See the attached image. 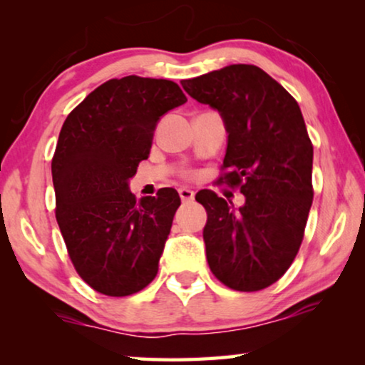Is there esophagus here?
<instances>
[{
  "mask_svg": "<svg viewBox=\"0 0 365 365\" xmlns=\"http://www.w3.org/2000/svg\"><path fill=\"white\" fill-rule=\"evenodd\" d=\"M179 197H181L182 202H191L194 199V191L187 187H181L179 189Z\"/></svg>",
  "mask_w": 365,
  "mask_h": 365,
  "instance_id": "obj_1",
  "label": "esophagus"
}]
</instances>
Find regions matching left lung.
<instances>
[{"instance_id": "1", "label": "left lung", "mask_w": 365, "mask_h": 365, "mask_svg": "<svg viewBox=\"0 0 365 365\" xmlns=\"http://www.w3.org/2000/svg\"><path fill=\"white\" fill-rule=\"evenodd\" d=\"M181 84L221 113L227 149L219 182L246 197L232 209L214 191L196 196L207 212V264L224 286L261 291L291 267L312 206L314 149L301 108L254 64H231Z\"/></svg>"}]
</instances>
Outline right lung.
Segmentation results:
<instances>
[{
	"instance_id": "obj_1",
	"label": "right lung",
	"mask_w": 365,
	"mask_h": 365,
	"mask_svg": "<svg viewBox=\"0 0 365 365\" xmlns=\"http://www.w3.org/2000/svg\"><path fill=\"white\" fill-rule=\"evenodd\" d=\"M187 101L168 79H109L64 121L51 161L56 221L79 277L111 297L156 277L181 199L159 189L138 201L128 181L151 151L163 114Z\"/></svg>"
}]
</instances>
